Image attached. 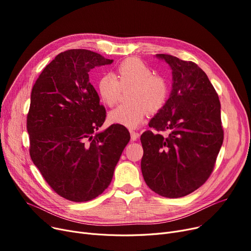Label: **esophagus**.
<instances>
[{
  "mask_svg": "<svg viewBox=\"0 0 251 251\" xmlns=\"http://www.w3.org/2000/svg\"><path fill=\"white\" fill-rule=\"evenodd\" d=\"M130 134H131V139H132L133 141L139 137V133L135 132V131H130Z\"/></svg>",
  "mask_w": 251,
  "mask_h": 251,
  "instance_id": "1",
  "label": "esophagus"
}]
</instances>
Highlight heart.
<instances>
[{
  "mask_svg": "<svg viewBox=\"0 0 251 251\" xmlns=\"http://www.w3.org/2000/svg\"><path fill=\"white\" fill-rule=\"evenodd\" d=\"M133 86L129 100L132 103L118 105L109 113V121L127 128H137L150 113L160 111L168 98V84L164 78L153 75L149 66L137 58L124 60L116 75L104 74L98 82L99 95L103 103L113 105L121 88Z\"/></svg>",
  "mask_w": 251,
  "mask_h": 251,
  "instance_id": "obj_1",
  "label": "heart"
}]
</instances>
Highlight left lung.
<instances>
[{"instance_id":"obj_1","label":"left lung","mask_w":251,"mask_h":251,"mask_svg":"<svg viewBox=\"0 0 251 251\" xmlns=\"http://www.w3.org/2000/svg\"><path fill=\"white\" fill-rule=\"evenodd\" d=\"M172 69V90L142 133L141 172L148 186L169 199L185 196L208 179L223 144L221 103L206 74L191 61L157 54ZM167 132V136L159 134Z\"/></svg>"}]
</instances>
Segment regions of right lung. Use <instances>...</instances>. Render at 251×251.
I'll return each instance as SVG.
<instances>
[{
  "label": "right lung",
  "instance_id": "right-lung-1",
  "mask_svg": "<svg viewBox=\"0 0 251 251\" xmlns=\"http://www.w3.org/2000/svg\"><path fill=\"white\" fill-rule=\"evenodd\" d=\"M112 63L88 50H68L46 66L31 90V160L54 191L71 201H91L108 188L130 140L124 126L98 132L105 110L88 73Z\"/></svg>",
  "mask_w": 251,
  "mask_h": 251
}]
</instances>
